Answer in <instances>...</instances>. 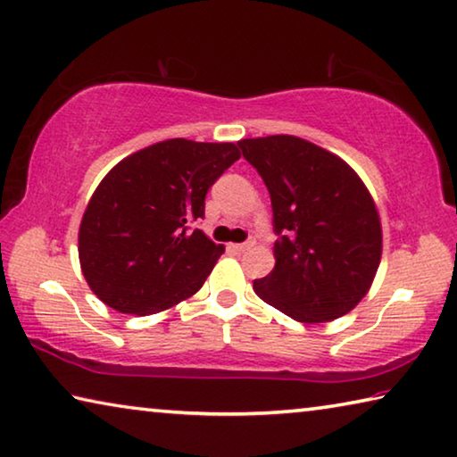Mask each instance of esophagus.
Instances as JSON below:
<instances>
[{"instance_id":"esophagus-1","label":"esophagus","mask_w":457,"mask_h":457,"mask_svg":"<svg viewBox=\"0 0 457 457\" xmlns=\"http://www.w3.org/2000/svg\"><path fill=\"white\" fill-rule=\"evenodd\" d=\"M252 245H254V242H244V244H231V248H234L236 252H245L248 248H252Z\"/></svg>"}]
</instances>
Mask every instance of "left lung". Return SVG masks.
I'll list each match as a JSON object with an SVG mask.
<instances>
[{
    "mask_svg": "<svg viewBox=\"0 0 457 457\" xmlns=\"http://www.w3.org/2000/svg\"><path fill=\"white\" fill-rule=\"evenodd\" d=\"M272 201V272L254 280L268 305L313 325L337 320L370 291L382 256V226L370 191L337 154L299 136L237 142Z\"/></svg>",
    "mask_w": 457,
    "mask_h": 457,
    "instance_id": "8db88e82",
    "label": "left lung"
}]
</instances>
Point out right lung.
Wrapping results in <instances>:
<instances>
[{"label":"right lung","instance_id":"add662e5","mask_svg":"<svg viewBox=\"0 0 457 457\" xmlns=\"http://www.w3.org/2000/svg\"><path fill=\"white\" fill-rule=\"evenodd\" d=\"M237 158L234 142L172 137L107 172L79 226V262L99 301L152 315L199 291L226 248L189 223L203 217L209 187Z\"/></svg>","mask_w":457,"mask_h":457}]
</instances>
